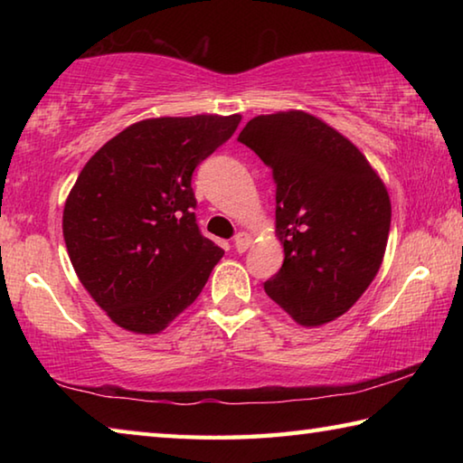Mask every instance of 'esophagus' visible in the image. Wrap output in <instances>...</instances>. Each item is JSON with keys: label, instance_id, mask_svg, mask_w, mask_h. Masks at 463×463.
<instances>
[{"label": "esophagus", "instance_id": "obj_1", "mask_svg": "<svg viewBox=\"0 0 463 463\" xmlns=\"http://www.w3.org/2000/svg\"><path fill=\"white\" fill-rule=\"evenodd\" d=\"M249 245H250V237L247 232H239L232 241V247H234V250H237V253H245Z\"/></svg>", "mask_w": 463, "mask_h": 463}]
</instances>
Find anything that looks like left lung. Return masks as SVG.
<instances>
[{
	"mask_svg": "<svg viewBox=\"0 0 463 463\" xmlns=\"http://www.w3.org/2000/svg\"><path fill=\"white\" fill-rule=\"evenodd\" d=\"M239 140L271 167L284 265L263 288L296 323L347 312L378 273L390 198L359 148L307 112L257 116Z\"/></svg>",
	"mask_w": 463,
	"mask_h": 463,
	"instance_id": "left-lung-1",
	"label": "left lung"
}]
</instances>
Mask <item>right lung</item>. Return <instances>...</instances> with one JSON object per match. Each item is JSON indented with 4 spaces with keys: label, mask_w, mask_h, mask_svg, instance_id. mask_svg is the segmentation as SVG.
Masks as SVG:
<instances>
[{
    "label": "right lung",
    "mask_w": 463,
    "mask_h": 463,
    "mask_svg": "<svg viewBox=\"0 0 463 463\" xmlns=\"http://www.w3.org/2000/svg\"><path fill=\"white\" fill-rule=\"evenodd\" d=\"M239 122V114L143 120L85 163L62 237L77 278L118 326L163 331L221 261L224 250L195 222L192 175Z\"/></svg>",
    "instance_id": "1"
}]
</instances>
